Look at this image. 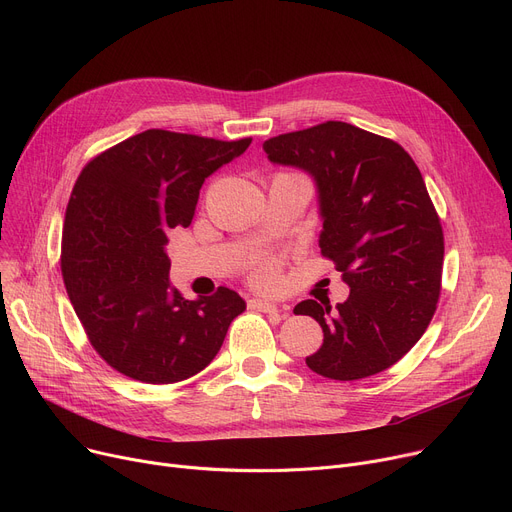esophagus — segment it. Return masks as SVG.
<instances>
[{
  "instance_id": "obj_1",
  "label": "esophagus",
  "mask_w": 512,
  "mask_h": 512,
  "mask_svg": "<svg viewBox=\"0 0 512 512\" xmlns=\"http://www.w3.org/2000/svg\"><path fill=\"white\" fill-rule=\"evenodd\" d=\"M249 307L251 309H257V311H263V313H278V315H286L282 309H278L276 305H272V303H267V301H261V299H251L249 301Z\"/></svg>"
}]
</instances>
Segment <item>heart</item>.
<instances>
[{"label":"heart","instance_id":"heart-1","mask_svg":"<svg viewBox=\"0 0 512 512\" xmlns=\"http://www.w3.org/2000/svg\"><path fill=\"white\" fill-rule=\"evenodd\" d=\"M247 278H249V282H251L255 288H261V290H272V288H276V286H278V280H280L278 261L267 259V257H261V259L253 261V265L249 267Z\"/></svg>","mask_w":512,"mask_h":512}]
</instances>
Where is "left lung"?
Returning a JSON list of instances; mask_svg holds the SVG:
<instances>
[{"label": "left lung", "mask_w": 512, "mask_h": 512, "mask_svg": "<svg viewBox=\"0 0 512 512\" xmlns=\"http://www.w3.org/2000/svg\"><path fill=\"white\" fill-rule=\"evenodd\" d=\"M263 149L315 178L321 255L351 286L336 309L313 299L294 307L324 330L309 369L353 382L392 367L427 330L442 290L444 232L413 157L336 120L267 139Z\"/></svg>", "instance_id": "obj_1"}]
</instances>
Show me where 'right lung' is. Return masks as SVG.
<instances>
[{
    "mask_svg": "<svg viewBox=\"0 0 512 512\" xmlns=\"http://www.w3.org/2000/svg\"><path fill=\"white\" fill-rule=\"evenodd\" d=\"M251 137L218 141L151 128L101 151L66 207L62 276L95 353L126 378L176 384L203 371L245 301L220 286L188 301L170 288L168 232L191 226L207 176Z\"/></svg>",
    "mask_w": 512,
    "mask_h": 512,
    "instance_id": "obj_1",
    "label": "right lung"
}]
</instances>
